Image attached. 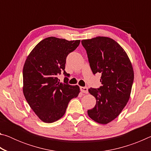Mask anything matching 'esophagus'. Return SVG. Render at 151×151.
Masks as SVG:
<instances>
[{"instance_id": "1", "label": "esophagus", "mask_w": 151, "mask_h": 151, "mask_svg": "<svg viewBox=\"0 0 151 151\" xmlns=\"http://www.w3.org/2000/svg\"><path fill=\"white\" fill-rule=\"evenodd\" d=\"M81 91L83 92V93H88V88L86 87V86H81V87L80 88Z\"/></svg>"}]
</instances>
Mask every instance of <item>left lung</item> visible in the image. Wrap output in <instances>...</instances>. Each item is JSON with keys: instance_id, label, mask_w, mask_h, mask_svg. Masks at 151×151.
<instances>
[{"instance_id": "8db88e82", "label": "left lung", "mask_w": 151, "mask_h": 151, "mask_svg": "<svg viewBox=\"0 0 151 151\" xmlns=\"http://www.w3.org/2000/svg\"><path fill=\"white\" fill-rule=\"evenodd\" d=\"M92 72L101 75L102 86L90 88L96 105L88 110L89 117L100 124H107L119 115L130 98L134 71L123 48L109 37L83 40Z\"/></svg>"}]
</instances>
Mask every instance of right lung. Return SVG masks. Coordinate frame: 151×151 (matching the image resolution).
<instances>
[{
    "instance_id": "1",
    "label": "right lung",
    "mask_w": 151,
    "mask_h": 151,
    "mask_svg": "<svg viewBox=\"0 0 151 151\" xmlns=\"http://www.w3.org/2000/svg\"><path fill=\"white\" fill-rule=\"evenodd\" d=\"M80 42L46 38L36 45L25 61L22 72L24 95L43 122L51 123L60 119L70 101L80 93L78 86L68 83V74L65 70L66 57ZM62 72L65 76L63 83L57 77Z\"/></svg>"
}]
</instances>
